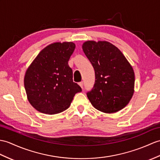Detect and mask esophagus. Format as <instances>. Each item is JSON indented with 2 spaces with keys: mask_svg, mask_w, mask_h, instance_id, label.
Listing matches in <instances>:
<instances>
[{
  "mask_svg": "<svg viewBox=\"0 0 160 160\" xmlns=\"http://www.w3.org/2000/svg\"><path fill=\"white\" fill-rule=\"evenodd\" d=\"M79 86L82 88H83V85H84V83H83V82H79Z\"/></svg>",
  "mask_w": 160,
  "mask_h": 160,
  "instance_id": "esophagus-1",
  "label": "esophagus"
}]
</instances>
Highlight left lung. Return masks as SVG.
<instances>
[{"label":"left lung","instance_id":"obj_1","mask_svg":"<svg viewBox=\"0 0 160 160\" xmlns=\"http://www.w3.org/2000/svg\"><path fill=\"white\" fill-rule=\"evenodd\" d=\"M82 47L95 73L94 87L87 92L91 104L107 114L124 108L134 92L135 74L130 63L107 41H87Z\"/></svg>","mask_w":160,"mask_h":160}]
</instances>
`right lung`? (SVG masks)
<instances>
[{
  "instance_id": "add662e5",
  "label": "right lung",
  "mask_w": 160,
  "mask_h": 160,
  "mask_svg": "<svg viewBox=\"0 0 160 160\" xmlns=\"http://www.w3.org/2000/svg\"><path fill=\"white\" fill-rule=\"evenodd\" d=\"M76 48L70 42H55L40 52L25 72L27 99L39 112L56 114L71 105L76 93L82 91L73 81L69 59Z\"/></svg>"
}]
</instances>
